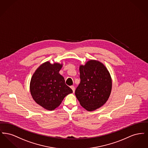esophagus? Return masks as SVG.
Listing matches in <instances>:
<instances>
[{"mask_svg": "<svg viewBox=\"0 0 148 148\" xmlns=\"http://www.w3.org/2000/svg\"><path fill=\"white\" fill-rule=\"evenodd\" d=\"M71 89H72V90H73V92H75V87L74 86H71Z\"/></svg>", "mask_w": 148, "mask_h": 148, "instance_id": "1", "label": "esophagus"}]
</instances>
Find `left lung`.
I'll list each match as a JSON object with an SVG mask.
<instances>
[{
  "mask_svg": "<svg viewBox=\"0 0 148 148\" xmlns=\"http://www.w3.org/2000/svg\"><path fill=\"white\" fill-rule=\"evenodd\" d=\"M80 83L75 94L80 105L88 111L103 106L111 93L112 82L106 66L97 60H89L79 68Z\"/></svg>",
  "mask_w": 148,
  "mask_h": 148,
  "instance_id": "obj_1",
  "label": "left lung"
}]
</instances>
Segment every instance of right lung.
I'll use <instances>...</instances> for the list:
<instances>
[{"label":"right lung","mask_w":148,"mask_h":148,"mask_svg":"<svg viewBox=\"0 0 148 148\" xmlns=\"http://www.w3.org/2000/svg\"><path fill=\"white\" fill-rule=\"evenodd\" d=\"M62 67V64L47 62L36 70L31 79L32 96L37 104L45 109H55L65 96L73 92L59 73Z\"/></svg>","instance_id":"add662e5"}]
</instances>
